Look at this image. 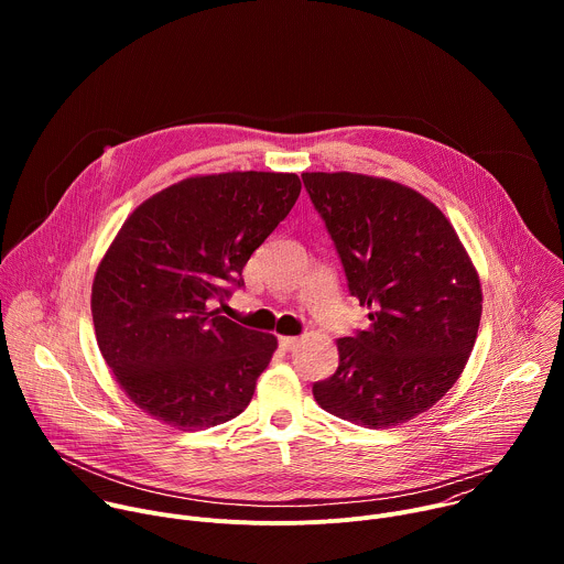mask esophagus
Listing matches in <instances>:
<instances>
[{"instance_id":"1","label":"esophagus","mask_w":564,"mask_h":564,"mask_svg":"<svg viewBox=\"0 0 564 564\" xmlns=\"http://www.w3.org/2000/svg\"><path fill=\"white\" fill-rule=\"evenodd\" d=\"M279 346L283 348V350H294L296 346H299V337H279Z\"/></svg>"}]
</instances>
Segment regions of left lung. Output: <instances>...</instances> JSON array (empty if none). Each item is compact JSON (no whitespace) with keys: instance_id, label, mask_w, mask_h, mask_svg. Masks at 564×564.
<instances>
[{"instance_id":"obj_1","label":"left lung","mask_w":564,"mask_h":564,"mask_svg":"<svg viewBox=\"0 0 564 564\" xmlns=\"http://www.w3.org/2000/svg\"><path fill=\"white\" fill-rule=\"evenodd\" d=\"M370 328L337 339L316 404L364 429L435 406L459 379L481 316L479 274L442 209L420 192L350 172L301 174Z\"/></svg>"}]
</instances>
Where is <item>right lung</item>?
Here are the masks:
<instances>
[{
	"label": "right lung",
	"mask_w": 564,
	"mask_h": 564,
	"mask_svg": "<svg viewBox=\"0 0 564 564\" xmlns=\"http://www.w3.org/2000/svg\"><path fill=\"white\" fill-rule=\"evenodd\" d=\"M296 174L192 176L140 203L91 288L98 348L133 404L163 424L212 429L243 413L276 337L212 310L290 214Z\"/></svg>",
	"instance_id": "obj_1"
}]
</instances>
